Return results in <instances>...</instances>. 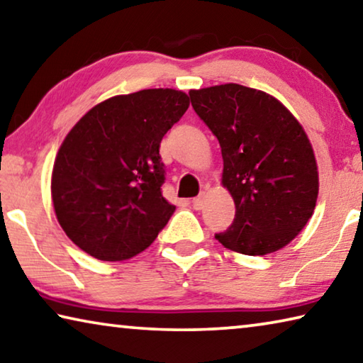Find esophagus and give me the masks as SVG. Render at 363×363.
I'll return each instance as SVG.
<instances>
[{
	"label": "esophagus",
	"instance_id": "34e87169",
	"mask_svg": "<svg viewBox=\"0 0 363 363\" xmlns=\"http://www.w3.org/2000/svg\"><path fill=\"white\" fill-rule=\"evenodd\" d=\"M204 203H206V193H201L193 199V207L196 211H201L204 207Z\"/></svg>",
	"mask_w": 363,
	"mask_h": 363
}]
</instances>
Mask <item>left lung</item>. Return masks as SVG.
I'll list each match as a JSON object with an SVG mask.
<instances>
[{
	"label": "left lung",
	"mask_w": 363,
	"mask_h": 363,
	"mask_svg": "<svg viewBox=\"0 0 363 363\" xmlns=\"http://www.w3.org/2000/svg\"><path fill=\"white\" fill-rule=\"evenodd\" d=\"M191 106L220 143L222 183L236 213L216 240L246 255L275 252L315 209L318 172L304 128L280 101L238 83L189 91Z\"/></svg>",
	"instance_id": "1"
}]
</instances>
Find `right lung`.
Instances as JSON below:
<instances>
[{
  "label": "right lung",
  "mask_w": 363,
  "mask_h": 363,
  "mask_svg": "<svg viewBox=\"0 0 363 363\" xmlns=\"http://www.w3.org/2000/svg\"><path fill=\"white\" fill-rule=\"evenodd\" d=\"M188 106L172 88L121 94L94 106L65 136L51 196L59 225L82 251L125 260L167 225L175 206L162 196L159 147Z\"/></svg>",
  "instance_id": "1"
}]
</instances>
